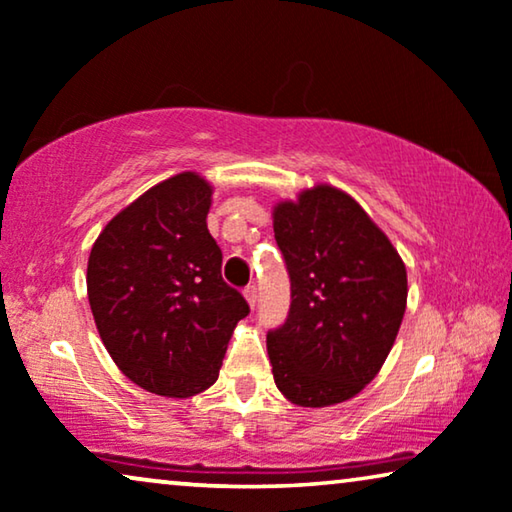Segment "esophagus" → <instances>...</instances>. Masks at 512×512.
Returning <instances> with one entry per match:
<instances>
[{
    "label": "esophagus",
    "mask_w": 512,
    "mask_h": 512,
    "mask_svg": "<svg viewBox=\"0 0 512 512\" xmlns=\"http://www.w3.org/2000/svg\"><path fill=\"white\" fill-rule=\"evenodd\" d=\"M244 298H247V303H249V307H251V310H254V307H256V300H258L256 286H247V289H244Z\"/></svg>",
    "instance_id": "34e87169"
}]
</instances>
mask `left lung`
Here are the masks:
<instances>
[{"instance_id": "8db88e82", "label": "left lung", "mask_w": 512, "mask_h": 512, "mask_svg": "<svg viewBox=\"0 0 512 512\" xmlns=\"http://www.w3.org/2000/svg\"><path fill=\"white\" fill-rule=\"evenodd\" d=\"M291 279L289 317L268 333L275 384L291 403L326 408L380 373L408 303V272L352 195L307 188L272 212Z\"/></svg>"}]
</instances>
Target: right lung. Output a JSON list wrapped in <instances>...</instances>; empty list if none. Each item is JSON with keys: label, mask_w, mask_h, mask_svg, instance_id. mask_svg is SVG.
<instances>
[{"label": "right lung", "mask_w": 512, "mask_h": 512, "mask_svg": "<svg viewBox=\"0 0 512 512\" xmlns=\"http://www.w3.org/2000/svg\"><path fill=\"white\" fill-rule=\"evenodd\" d=\"M209 207L207 179L174 174L118 212L90 249L97 331L121 373L151 394L188 398L212 387L237 321L249 314L221 277Z\"/></svg>", "instance_id": "right-lung-1"}]
</instances>
